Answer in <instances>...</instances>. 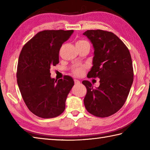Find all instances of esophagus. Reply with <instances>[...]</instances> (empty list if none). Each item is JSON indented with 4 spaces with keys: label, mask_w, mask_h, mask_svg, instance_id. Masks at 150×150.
Wrapping results in <instances>:
<instances>
[{
    "label": "esophagus",
    "mask_w": 150,
    "mask_h": 150,
    "mask_svg": "<svg viewBox=\"0 0 150 150\" xmlns=\"http://www.w3.org/2000/svg\"><path fill=\"white\" fill-rule=\"evenodd\" d=\"M74 82H75V84H81V82L79 81V80H77V79H75Z\"/></svg>",
    "instance_id": "1"
}]
</instances>
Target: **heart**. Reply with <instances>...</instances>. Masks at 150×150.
<instances>
[{
	"mask_svg": "<svg viewBox=\"0 0 150 150\" xmlns=\"http://www.w3.org/2000/svg\"><path fill=\"white\" fill-rule=\"evenodd\" d=\"M85 42H88L87 41L84 40H80L77 42V44H82V43H85ZM73 73L75 76H80L82 75V73H83V68H77L73 70Z\"/></svg>",
	"mask_w": 150,
	"mask_h": 150,
	"instance_id": "b5f03b06",
	"label": "heart"
}]
</instances>
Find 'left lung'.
Listing matches in <instances>:
<instances>
[{"instance_id":"1","label":"left lung","mask_w":150,"mask_h":150,"mask_svg":"<svg viewBox=\"0 0 150 150\" xmlns=\"http://www.w3.org/2000/svg\"><path fill=\"white\" fill-rule=\"evenodd\" d=\"M83 35L94 48L93 66L87 77L100 79L96 88L89 81H82L87 89L84 106L95 116L109 117L123 106L128 96L133 81L131 55L122 41L110 31L91 30Z\"/></svg>"}]
</instances>
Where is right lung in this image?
Wrapping results in <instances>:
<instances>
[{
  "label": "right lung",
  "instance_id": "obj_1",
  "mask_svg": "<svg viewBox=\"0 0 150 150\" xmlns=\"http://www.w3.org/2000/svg\"><path fill=\"white\" fill-rule=\"evenodd\" d=\"M73 30H44L22 47L18 57L17 78L22 98L35 115L49 119L60 115L74 85L69 76L55 81L50 68L59 62V51Z\"/></svg>",
  "mask_w": 150,
  "mask_h": 150
}]
</instances>
